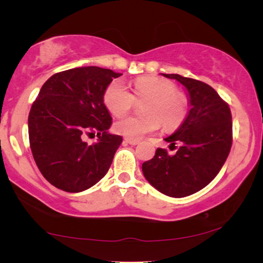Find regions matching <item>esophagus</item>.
Here are the masks:
<instances>
[{"label":"esophagus","mask_w":263,"mask_h":263,"mask_svg":"<svg viewBox=\"0 0 263 263\" xmlns=\"http://www.w3.org/2000/svg\"><path fill=\"white\" fill-rule=\"evenodd\" d=\"M124 141L129 143V145H133V146H135V145H138V143H140L139 140H133V139H125Z\"/></svg>","instance_id":"obj_1"}]
</instances>
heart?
Here are the masks:
<instances>
[{"label": "heart", "mask_w": 263, "mask_h": 263, "mask_svg": "<svg viewBox=\"0 0 263 263\" xmlns=\"http://www.w3.org/2000/svg\"><path fill=\"white\" fill-rule=\"evenodd\" d=\"M147 116H128L115 123L117 134L138 140L161 127L175 130L181 127L189 112V99L177 91V86L170 80L158 77H140L133 84V93L121 81H112L104 92V105L114 116L127 115L134 107L136 100H147Z\"/></svg>", "instance_id": "b5f03b06"}]
</instances>
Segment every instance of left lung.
Here are the masks:
<instances>
[{
    "label": "left lung",
    "instance_id": "left-lung-1",
    "mask_svg": "<svg viewBox=\"0 0 263 263\" xmlns=\"http://www.w3.org/2000/svg\"><path fill=\"white\" fill-rule=\"evenodd\" d=\"M163 75L184 86L192 109L181 127L165 139L174 148L179 143L176 153L157 148L152 159L142 164V172L160 193L184 197L210 184L226 161L232 146L231 110L210 85L178 74Z\"/></svg>",
    "mask_w": 263,
    "mask_h": 263
}]
</instances>
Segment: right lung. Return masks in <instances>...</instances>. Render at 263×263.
I'll list each match as a JSON object with an SVG mask.
<instances>
[{
	"label": "right lung",
	"instance_id": "obj_1",
	"mask_svg": "<svg viewBox=\"0 0 263 263\" xmlns=\"http://www.w3.org/2000/svg\"><path fill=\"white\" fill-rule=\"evenodd\" d=\"M122 74L99 67H80L53 74L42 86L28 115V138L44 178L68 193H79L106 175L122 136L107 133L112 124L103 96ZM97 133L87 145L84 134Z\"/></svg>",
	"mask_w": 263,
	"mask_h": 263
}]
</instances>
